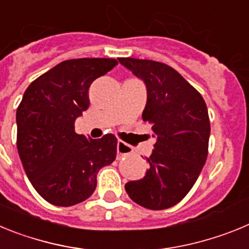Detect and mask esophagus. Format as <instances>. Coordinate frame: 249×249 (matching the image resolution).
Returning a JSON list of instances; mask_svg holds the SVG:
<instances>
[{"label":"esophagus","instance_id":"obj_1","mask_svg":"<svg viewBox=\"0 0 249 249\" xmlns=\"http://www.w3.org/2000/svg\"><path fill=\"white\" fill-rule=\"evenodd\" d=\"M117 158H122V157H126L131 153V147L128 144H126L124 142L122 141H118L117 142Z\"/></svg>","mask_w":249,"mask_h":249}]
</instances>
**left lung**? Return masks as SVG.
<instances>
[{"mask_svg":"<svg viewBox=\"0 0 249 249\" xmlns=\"http://www.w3.org/2000/svg\"><path fill=\"white\" fill-rule=\"evenodd\" d=\"M120 63L147 87L142 118L151 124L153 152L140 181L126 183L127 195L148 210L173 207L196 183L208 156L211 124L203 97L175 68L151 59L126 57Z\"/></svg>","mask_w":249,"mask_h":249,"instance_id":"8db88e82","label":"left lung"}]
</instances>
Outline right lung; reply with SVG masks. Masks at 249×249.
I'll return each mask as SVG.
<instances>
[{"mask_svg":"<svg viewBox=\"0 0 249 249\" xmlns=\"http://www.w3.org/2000/svg\"><path fill=\"white\" fill-rule=\"evenodd\" d=\"M117 63L68 59L25 91L16 113L17 151L28 179L48 203L70 207L86 201L96 190L98 171L116 160L117 138L77 135L74 121L89 108L92 82Z\"/></svg>","mask_w":249,"mask_h":249,"instance_id":"1","label":"right lung"}]
</instances>
